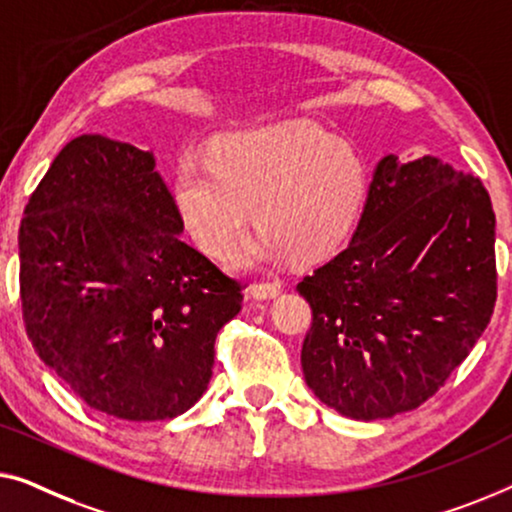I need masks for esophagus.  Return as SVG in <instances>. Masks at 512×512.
<instances>
[{
  "mask_svg": "<svg viewBox=\"0 0 512 512\" xmlns=\"http://www.w3.org/2000/svg\"><path fill=\"white\" fill-rule=\"evenodd\" d=\"M250 294H253V297L259 301L273 299L280 294V283L278 280H271V283H255L253 287H250Z\"/></svg>",
  "mask_w": 512,
  "mask_h": 512,
  "instance_id": "obj_1",
  "label": "esophagus"
}]
</instances>
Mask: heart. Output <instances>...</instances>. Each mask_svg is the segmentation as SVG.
<instances>
[{"label":"heart","mask_w":512,"mask_h":512,"mask_svg":"<svg viewBox=\"0 0 512 512\" xmlns=\"http://www.w3.org/2000/svg\"><path fill=\"white\" fill-rule=\"evenodd\" d=\"M369 194V167L348 143L311 122L225 134L208 162L183 160L174 201L201 250L227 257L253 218L262 232L234 253L236 266L280 255L320 259L348 239Z\"/></svg>","instance_id":"obj_1"}]
</instances>
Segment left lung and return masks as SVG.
I'll return each instance as SVG.
<instances>
[{
  "mask_svg": "<svg viewBox=\"0 0 512 512\" xmlns=\"http://www.w3.org/2000/svg\"><path fill=\"white\" fill-rule=\"evenodd\" d=\"M496 218L478 178L438 157L378 162L348 246L297 285L301 369L352 420L420 406L469 357L496 301Z\"/></svg>",
  "mask_w": 512,
  "mask_h": 512,
  "instance_id": "1",
  "label": "left lung"
}]
</instances>
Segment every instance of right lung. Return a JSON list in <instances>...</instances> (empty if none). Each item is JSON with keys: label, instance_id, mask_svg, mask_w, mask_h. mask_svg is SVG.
Returning <instances> with one entry per match:
<instances>
[{"label": "right lung", "instance_id": "add662e5", "mask_svg": "<svg viewBox=\"0 0 512 512\" xmlns=\"http://www.w3.org/2000/svg\"><path fill=\"white\" fill-rule=\"evenodd\" d=\"M155 155L83 134L50 164L20 222V301L43 364L90 408L171 420L206 392L241 283L181 239Z\"/></svg>", "mask_w": 512, "mask_h": 512}]
</instances>
